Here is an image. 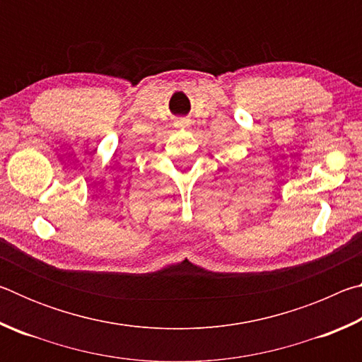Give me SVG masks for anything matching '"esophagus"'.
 <instances>
[{"mask_svg": "<svg viewBox=\"0 0 362 362\" xmlns=\"http://www.w3.org/2000/svg\"><path fill=\"white\" fill-rule=\"evenodd\" d=\"M175 126L177 127H187L188 122L185 119H179V121H175Z\"/></svg>", "mask_w": 362, "mask_h": 362, "instance_id": "34e87169", "label": "esophagus"}]
</instances>
